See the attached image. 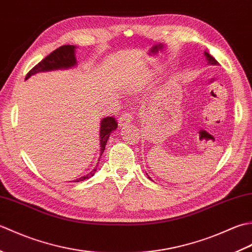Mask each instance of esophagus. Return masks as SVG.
<instances>
[{"label":"esophagus","mask_w":252,"mask_h":252,"mask_svg":"<svg viewBox=\"0 0 252 252\" xmlns=\"http://www.w3.org/2000/svg\"><path fill=\"white\" fill-rule=\"evenodd\" d=\"M133 119V116L130 114V113H128V112H126V113H124V114H123L120 119H119V125L122 127V126H125L126 124H128V123H129L131 120Z\"/></svg>","instance_id":"obj_1"}]
</instances>
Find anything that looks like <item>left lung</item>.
Listing matches in <instances>:
<instances>
[{"label":"left lung","mask_w":252,"mask_h":252,"mask_svg":"<svg viewBox=\"0 0 252 252\" xmlns=\"http://www.w3.org/2000/svg\"><path fill=\"white\" fill-rule=\"evenodd\" d=\"M204 55H205V59H207V61H208V64H211V65H218L219 63H218V61L215 60L213 56H211L210 55L208 52H204ZM149 177V176H148ZM149 179H151L150 177H149Z\"/></svg>","instance_id":"8db88e82"}]
</instances>
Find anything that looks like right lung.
Masks as SVG:
<instances>
[{
  "label": "right lung",
  "instance_id": "obj_1",
  "mask_svg": "<svg viewBox=\"0 0 252 252\" xmlns=\"http://www.w3.org/2000/svg\"><path fill=\"white\" fill-rule=\"evenodd\" d=\"M75 45H62V47L54 50L52 53H50L47 58H44L42 61L38 63L34 67L29 71L26 76V79H28L30 76L34 75L37 73H41V71H49V70H54V69H67L71 68L77 64L76 58H75ZM117 128V123L114 117H105L101 121L100 125V158L102 153L105 150V145L107 142V139L111 135L113 130H115ZM97 166V165H96ZM96 166L94 168V171H91L87 175L76 179L75 183L83 182L85 179H88L91 176L94 175L96 172Z\"/></svg>",
  "mask_w": 252,
  "mask_h": 252
}]
</instances>
